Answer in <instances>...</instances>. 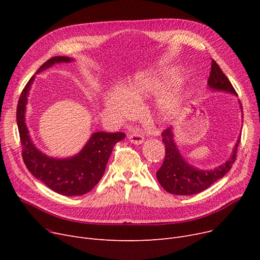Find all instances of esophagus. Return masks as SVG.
Listing matches in <instances>:
<instances>
[{"instance_id":"34e87169","label":"esophagus","mask_w":260,"mask_h":260,"mask_svg":"<svg viewBox=\"0 0 260 260\" xmlns=\"http://www.w3.org/2000/svg\"><path fill=\"white\" fill-rule=\"evenodd\" d=\"M127 138L128 140L134 143V144H142L144 142V137L142 135H140L139 133L137 132H133V133H129L127 135Z\"/></svg>"}]
</instances>
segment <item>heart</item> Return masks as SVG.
Listing matches in <instances>:
<instances>
[{"label":"heart","instance_id":"obj_1","mask_svg":"<svg viewBox=\"0 0 260 260\" xmlns=\"http://www.w3.org/2000/svg\"><path fill=\"white\" fill-rule=\"evenodd\" d=\"M178 78L179 75L171 70L140 72L129 81L125 87V93L113 90L105 94V107L118 117L127 118L135 112L132 99L143 100L161 92L157 100V116L161 121H169L179 112L184 101V87L182 84H175L165 88Z\"/></svg>","mask_w":260,"mask_h":260}]
</instances>
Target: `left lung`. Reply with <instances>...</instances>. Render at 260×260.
I'll return each mask as SVG.
<instances>
[{
	"instance_id": "obj_1",
	"label": "left lung",
	"mask_w": 260,
	"mask_h": 260,
	"mask_svg": "<svg viewBox=\"0 0 260 260\" xmlns=\"http://www.w3.org/2000/svg\"><path fill=\"white\" fill-rule=\"evenodd\" d=\"M208 87L213 91H224L237 95L233 85L221 71V68L213 60L211 73L208 80ZM242 109L240 101H238ZM241 117L243 114L241 111ZM173 127L167 128L162 133V141L166 145V158L161 168L158 170L156 176L159 183L167 192L187 196L198 194L202 190L209 188L214 182L221 179L222 177L231 170L232 166L236 160L237 147L240 142V135L234 145L233 152L230 158L212 170H201L190 165L181 155L180 149L177 146L174 138Z\"/></svg>"
}]
</instances>
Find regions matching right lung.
Returning <instances> with one entry per match:
<instances>
[{"instance_id": "obj_1", "label": "right lung", "mask_w": 260, "mask_h": 260, "mask_svg": "<svg viewBox=\"0 0 260 260\" xmlns=\"http://www.w3.org/2000/svg\"><path fill=\"white\" fill-rule=\"evenodd\" d=\"M73 61L75 60L70 57H53L41 66L37 74L54 64L71 63ZM36 75L30 78L24 87L17 108L23 161L34 177L56 193L64 196L84 195L100 181L113 147L117 142L125 138V134L93 133L83 148L72 157L53 158L42 153L32 142L25 122L26 105Z\"/></svg>"}]
</instances>
